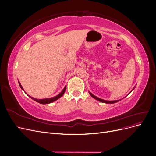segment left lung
<instances>
[{
	"instance_id": "obj_1",
	"label": "left lung",
	"mask_w": 156,
	"mask_h": 156,
	"mask_svg": "<svg viewBox=\"0 0 156 156\" xmlns=\"http://www.w3.org/2000/svg\"><path fill=\"white\" fill-rule=\"evenodd\" d=\"M89 93H90V94L92 97H93L94 99H96V100H97L98 101H101V102L106 103H116V102H117V101H120V100H116V101H106V100H102V99H100V98H99L95 96L94 95H93V94H92V93H90V92H89Z\"/></svg>"
}]
</instances>
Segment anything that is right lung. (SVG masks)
<instances>
[{
	"label": "right lung",
	"mask_w": 156,
	"mask_h": 156,
	"mask_svg": "<svg viewBox=\"0 0 156 156\" xmlns=\"http://www.w3.org/2000/svg\"><path fill=\"white\" fill-rule=\"evenodd\" d=\"M19 82V84H20V87L21 88V89L22 90H23V87H22V86H21V84H20V81H18ZM66 87H64V88L63 89V90L58 95H57L56 96H55V97H53V98H48V99H41V100H38V99H35V98H31L30 96V98L32 99V100H34V101H37V102H38V103H41V104H47V103H52V102H53V101H56V100H58V98H60L61 96H62V95L63 94H64V92H65V90H66Z\"/></svg>",
	"instance_id": "add662e5"
}]
</instances>
